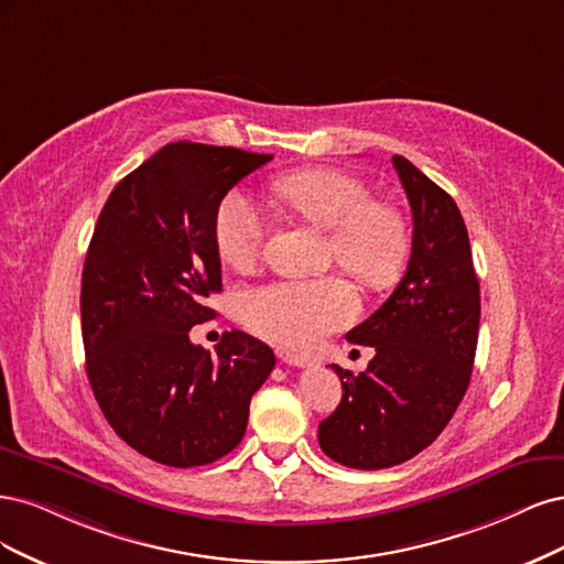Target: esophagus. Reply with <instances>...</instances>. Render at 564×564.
<instances>
[{
	"mask_svg": "<svg viewBox=\"0 0 564 564\" xmlns=\"http://www.w3.org/2000/svg\"><path fill=\"white\" fill-rule=\"evenodd\" d=\"M279 358L285 362V366H295V368H304V366H312V358L304 356V354H295V351H288V349H279Z\"/></svg>",
	"mask_w": 564,
	"mask_h": 564,
	"instance_id": "esophagus-1",
	"label": "esophagus"
}]
</instances>
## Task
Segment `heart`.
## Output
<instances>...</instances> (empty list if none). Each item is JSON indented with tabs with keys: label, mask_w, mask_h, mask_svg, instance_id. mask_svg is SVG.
Segmentation results:
<instances>
[{
	"label": "heart",
	"mask_w": 564,
	"mask_h": 564,
	"mask_svg": "<svg viewBox=\"0 0 564 564\" xmlns=\"http://www.w3.org/2000/svg\"><path fill=\"white\" fill-rule=\"evenodd\" d=\"M274 194L306 223L328 231L333 258L368 288L391 285L405 267L410 236L401 213L372 202L358 177L314 169L279 177ZM267 236V217L239 189L225 194L215 210L213 239L220 258L246 269L258 260ZM354 288L339 276L271 281L243 297V321L252 330L283 344H308L341 328L356 316Z\"/></svg>",
	"instance_id": "1"
}]
</instances>
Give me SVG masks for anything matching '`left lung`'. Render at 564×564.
Masks as SVG:
<instances>
[{
  "instance_id": "left-lung-1",
  "label": "left lung",
  "mask_w": 564,
  "mask_h": 564,
  "mask_svg": "<svg viewBox=\"0 0 564 564\" xmlns=\"http://www.w3.org/2000/svg\"><path fill=\"white\" fill-rule=\"evenodd\" d=\"M412 210L405 276L377 312L347 333L375 349L368 370L333 366L337 410L318 424L321 449L341 466L377 470L429 447L468 389L480 328V283L454 198L395 154Z\"/></svg>"
}]
</instances>
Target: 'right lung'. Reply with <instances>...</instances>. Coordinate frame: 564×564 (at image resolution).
I'll return each instance as SVG.
<instances>
[{"label":"right lung","instance_id":"add662e5","mask_svg":"<svg viewBox=\"0 0 564 564\" xmlns=\"http://www.w3.org/2000/svg\"><path fill=\"white\" fill-rule=\"evenodd\" d=\"M271 154L171 142L112 189L82 274L86 375L105 420L152 462L192 468L241 443L250 398L276 366L264 341L189 339L223 290L215 210Z\"/></svg>","mask_w":564,"mask_h":564}]
</instances>
